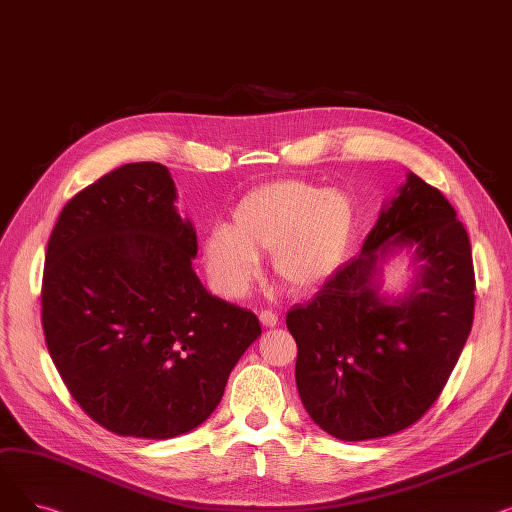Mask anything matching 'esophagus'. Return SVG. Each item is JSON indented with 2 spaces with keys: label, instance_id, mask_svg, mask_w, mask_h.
Returning <instances> with one entry per match:
<instances>
[{
  "label": "esophagus",
  "instance_id": "esophagus-1",
  "mask_svg": "<svg viewBox=\"0 0 512 512\" xmlns=\"http://www.w3.org/2000/svg\"><path fill=\"white\" fill-rule=\"evenodd\" d=\"M259 321H261L263 328H274V326H278V315L272 313V311H261Z\"/></svg>",
  "mask_w": 512,
  "mask_h": 512
}]
</instances>
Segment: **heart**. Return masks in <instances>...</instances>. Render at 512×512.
Instances as JSON below:
<instances>
[{"label":"heart","instance_id":"1","mask_svg":"<svg viewBox=\"0 0 512 512\" xmlns=\"http://www.w3.org/2000/svg\"><path fill=\"white\" fill-rule=\"evenodd\" d=\"M357 226L353 197L303 180H280L242 197L232 224L203 238V265L211 286L226 299L247 294L272 251L274 274L292 290L326 282L342 263Z\"/></svg>","mask_w":512,"mask_h":512}]
</instances>
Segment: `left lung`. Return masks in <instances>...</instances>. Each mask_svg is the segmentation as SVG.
Here are the masks:
<instances>
[{
	"label": "left lung",
	"instance_id": "8db88e82",
	"mask_svg": "<svg viewBox=\"0 0 512 512\" xmlns=\"http://www.w3.org/2000/svg\"><path fill=\"white\" fill-rule=\"evenodd\" d=\"M405 250L414 282L383 292V263ZM475 274L465 226L438 188L413 172L382 207L351 259L286 326L297 340V388L326 434L392 436L438 400L473 326Z\"/></svg>",
	"mask_w": 512,
	"mask_h": 512
}]
</instances>
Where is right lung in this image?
Segmentation results:
<instances>
[{"mask_svg": "<svg viewBox=\"0 0 512 512\" xmlns=\"http://www.w3.org/2000/svg\"><path fill=\"white\" fill-rule=\"evenodd\" d=\"M174 201L166 166L126 164L74 195L47 242L51 361L80 409L118 436L199 427L261 336L255 313L197 278V232Z\"/></svg>", "mask_w": 512, "mask_h": 512, "instance_id": "obj_1", "label": "right lung"}]
</instances>
